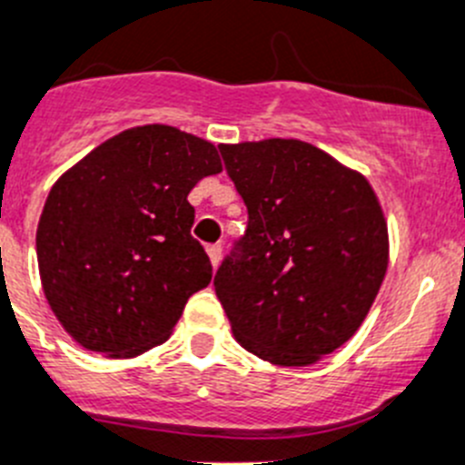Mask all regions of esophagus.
<instances>
[{
	"label": "esophagus",
	"mask_w": 465,
	"mask_h": 465,
	"mask_svg": "<svg viewBox=\"0 0 465 465\" xmlns=\"http://www.w3.org/2000/svg\"><path fill=\"white\" fill-rule=\"evenodd\" d=\"M206 252H208V257H211L213 266H218L220 259H223V245H208Z\"/></svg>",
	"instance_id": "obj_1"
}]
</instances>
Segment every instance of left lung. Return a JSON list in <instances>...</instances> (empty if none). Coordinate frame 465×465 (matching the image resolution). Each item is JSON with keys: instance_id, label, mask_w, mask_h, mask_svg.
<instances>
[{"instance_id": "1", "label": "left lung", "mask_w": 465, "mask_h": 465, "mask_svg": "<svg viewBox=\"0 0 465 465\" xmlns=\"http://www.w3.org/2000/svg\"><path fill=\"white\" fill-rule=\"evenodd\" d=\"M247 229L215 272L238 344L307 367L353 337L388 271V224L362 173L301 140L223 144Z\"/></svg>"}]
</instances>
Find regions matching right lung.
<instances>
[{
	"label": "right lung",
	"mask_w": 465,
	"mask_h": 465,
	"mask_svg": "<svg viewBox=\"0 0 465 465\" xmlns=\"http://www.w3.org/2000/svg\"><path fill=\"white\" fill-rule=\"evenodd\" d=\"M220 172L211 142L151 124L103 142L52 185L38 272L77 344L134 358L167 341L188 298L211 282L188 194Z\"/></svg>",
	"instance_id": "right-lung-1"
}]
</instances>
